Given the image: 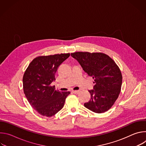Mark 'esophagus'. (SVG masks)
Masks as SVG:
<instances>
[{
	"mask_svg": "<svg viewBox=\"0 0 146 146\" xmlns=\"http://www.w3.org/2000/svg\"><path fill=\"white\" fill-rule=\"evenodd\" d=\"M72 92L75 94H78V92H79V91H77V90H76V91H72Z\"/></svg>",
	"mask_w": 146,
	"mask_h": 146,
	"instance_id": "esophagus-1",
	"label": "esophagus"
}]
</instances>
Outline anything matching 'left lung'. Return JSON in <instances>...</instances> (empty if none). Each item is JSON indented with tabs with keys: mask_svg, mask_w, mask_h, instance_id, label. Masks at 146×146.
I'll return each mask as SVG.
<instances>
[{
	"mask_svg": "<svg viewBox=\"0 0 146 146\" xmlns=\"http://www.w3.org/2000/svg\"><path fill=\"white\" fill-rule=\"evenodd\" d=\"M95 85L88 91L90 100L84 106L96 113H105L114 105L121 92L122 76L115 62L102 52H76L71 53Z\"/></svg>",
	"mask_w": 146,
	"mask_h": 146,
	"instance_id": "obj_1",
	"label": "left lung"
}]
</instances>
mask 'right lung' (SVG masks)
<instances>
[{
    "label": "right lung",
    "mask_w": 146,
    "mask_h": 146,
    "mask_svg": "<svg viewBox=\"0 0 146 146\" xmlns=\"http://www.w3.org/2000/svg\"><path fill=\"white\" fill-rule=\"evenodd\" d=\"M70 53L39 56L26 69L23 81L25 96L31 106L40 115L51 117L63 108L69 91L60 92L51 86L58 67Z\"/></svg>",
    "instance_id": "obj_1"
}]
</instances>
